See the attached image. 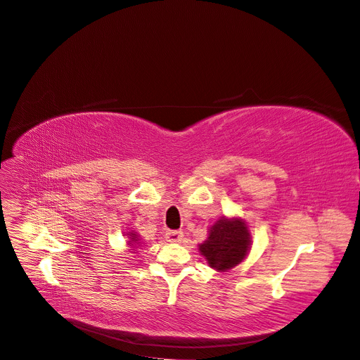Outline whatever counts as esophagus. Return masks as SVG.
<instances>
[{
  "label": "esophagus",
  "instance_id": "1",
  "mask_svg": "<svg viewBox=\"0 0 360 360\" xmlns=\"http://www.w3.org/2000/svg\"><path fill=\"white\" fill-rule=\"evenodd\" d=\"M165 236L169 242H179V240H182L184 233L181 231H167Z\"/></svg>",
  "mask_w": 360,
  "mask_h": 360
}]
</instances>
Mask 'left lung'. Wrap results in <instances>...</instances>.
Listing matches in <instances>:
<instances>
[{"label": "left lung", "mask_w": 360, "mask_h": 360, "mask_svg": "<svg viewBox=\"0 0 360 360\" xmlns=\"http://www.w3.org/2000/svg\"><path fill=\"white\" fill-rule=\"evenodd\" d=\"M250 243V232L242 220L223 217L212 226L209 239L200 245V252L210 267L224 271L245 258Z\"/></svg>", "instance_id": "1"}]
</instances>
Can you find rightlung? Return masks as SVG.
I'll use <instances>...</instances> for the list:
<instances>
[{"mask_svg": "<svg viewBox=\"0 0 360 360\" xmlns=\"http://www.w3.org/2000/svg\"><path fill=\"white\" fill-rule=\"evenodd\" d=\"M128 235L131 236V240H129V242H131V245H132V243H136V242L139 240V239H137V235H136V233H128Z\"/></svg>", "mask_w": 360, "mask_h": 360, "instance_id": "right-lung-1", "label": "right lung"}]
</instances>
